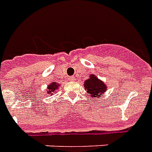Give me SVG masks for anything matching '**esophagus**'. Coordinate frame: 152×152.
<instances>
[{"label": "esophagus", "mask_w": 152, "mask_h": 152, "mask_svg": "<svg viewBox=\"0 0 152 152\" xmlns=\"http://www.w3.org/2000/svg\"><path fill=\"white\" fill-rule=\"evenodd\" d=\"M69 80L71 82H73L75 80V78H74V77H69Z\"/></svg>", "instance_id": "esophagus-1"}]
</instances>
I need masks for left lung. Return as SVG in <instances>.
I'll list each match as a JSON object with an SVG mask.
<instances>
[{
  "label": "left lung",
  "mask_w": 152,
  "mask_h": 152,
  "mask_svg": "<svg viewBox=\"0 0 152 152\" xmlns=\"http://www.w3.org/2000/svg\"><path fill=\"white\" fill-rule=\"evenodd\" d=\"M84 88L85 90H87V92L92 97H101L106 90L105 83L99 80L93 74L90 76L88 80L85 81Z\"/></svg>",
  "instance_id": "1"
}]
</instances>
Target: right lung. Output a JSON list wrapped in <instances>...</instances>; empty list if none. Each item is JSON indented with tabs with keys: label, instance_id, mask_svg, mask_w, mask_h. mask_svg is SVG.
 I'll list each match as a JSON object with an SVG mask.
<instances>
[{
	"label": "right lung",
	"instance_id": "add662e5",
	"mask_svg": "<svg viewBox=\"0 0 152 152\" xmlns=\"http://www.w3.org/2000/svg\"><path fill=\"white\" fill-rule=\"evenodd\" d=\"M59 87V84H58V83H51L48 86V94H53V92L56 90L57 88Z\"/></svg>",
	"mask_w": 152,
	"mask_h": 152
}]
</instances>
